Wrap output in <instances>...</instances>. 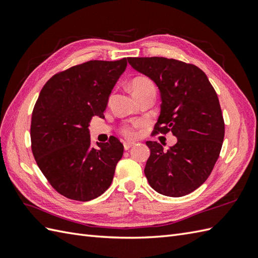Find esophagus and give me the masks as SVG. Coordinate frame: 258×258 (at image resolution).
Segmentation results:
<instances>
[{
  "instance_id": "1",
  "label": "esophagus",
  "mask_w": 258,
  "mask_h": 258,
  "mask_svg": "<svg viewBox=\"0 0 258 258\" xmlns=\"http://www.w3.org/2000/svg\"><path fill=\"white\" fill-rule=\"evenodd\" d=\"M135 143H133V142H124V149L125 150H130L131 147L134 146Z\"/></svg>"
}]
</instances>
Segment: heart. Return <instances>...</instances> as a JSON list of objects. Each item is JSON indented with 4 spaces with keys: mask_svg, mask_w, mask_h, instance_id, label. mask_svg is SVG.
Returning <instances> with one entry per match:
<instances>
[{
    "mask_svg": "<svg viewBox=\"0 0 258 258\" xmlns=\"http://www.w3.org/2000/svg\"><path fill=\"white\" fill-rule=\"evenodd\" d=\"M131 87H132L134 96H139L144 94L146 92L155 91V86L153 84V82L147 78H136L131 83ZM141 122H135L132 125L125 126L122 130V133L126 136V138H135L138 134V128L141 127Z\"/></svg>",
    "mask_w": 258,
    "mask_h": 258,
    "instance_id": "heart-1",
    "label": "heart"
}]
</instances>
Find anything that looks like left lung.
Returning <instances> with one entry per match:
<instances>
[{
	"mask_svg": "<svg viewBox=\"0 0 258 258\" xmlns=\"http://www.w3.org/2000/svg\"><path fill=\"white\" fill-rule=\"evenodd\" d=\"M127 59L160 90L161 114L154 132H172L177 139L166 151L157 142H146L151 155L145 176L157 193L187 195L208 178L221 153L225 125L216 92L193 64L157 56Z\"/></svg>",
	"mask_w": 258,
	"mask_h": 258,
	"instance_id": "8db88e82",
	"label": "left lung"
}]
</instances>
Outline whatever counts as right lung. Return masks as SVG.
Returning a JSON list of instances; mask_svg holds the SVG:
<instances>
[{
	"instance_id": "add662e5",
	"label": "right lung",
	"mask_w": 258,
	"mask_h": 258,
	"mask_svg": "<svg viewBox=\"0 0 258 258\" xmlns=\"http://www.w3.org/2000/svg\"><path fill=\"white\" fill-rule=\"evenodd\" d=\"M127 67L118 61H89L59 72L38 95L31 120L32 152L57 193L94 200L112 184L124 146L116 139L91 147L89 123L104 117L108 97Z\"/></svg>"
}]
</instances>
